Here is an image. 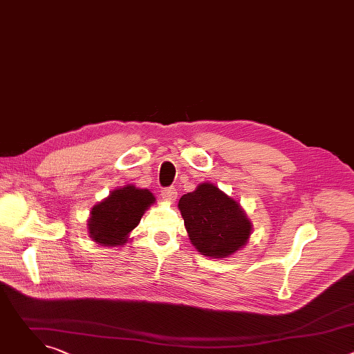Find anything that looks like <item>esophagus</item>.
Here are the masks:
<instances>
[{"label":"esophagus","instance_id":"1","mask_svg":"<svg viewBox=\"0 0 354 354\" xmlns=\"http://www.w3.org/2000/svg\"><path fill=\"white\" fill-rule=\"evenodd\" d=\"M161 196H162V198H164L165 201H168V203H174V201H175L176 197H178V192H176L175 187H167V189H164V190L161 192Z\"/></svg>","mask_w":354,"mask_h":354}]
</instances>
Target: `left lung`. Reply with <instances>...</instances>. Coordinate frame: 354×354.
<instances>
[{"instance_id":"1","label":"left lung","mask_w":354,"mask_h":354,"mask_svg":"<svg viewBox=\"0 0 354 354\" xmlns=\"http://www.w3.org/2000/svg\"><path fill=\"white\" fill-rule=\"evenodd\" d=\"M178 209L192 245L207 258H228L250 238L252 223L238 200L214 183L203 182L183 194Z\"/></svg>"}]
</instances>
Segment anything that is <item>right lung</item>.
I'll list each match as a JSON object with an SVG mask.
<instances>
[{
	"mask_svg": "<svg viewBox=\"0 0 354 354\" xmlns=\"http://www.w3.org/2000/svg\"><path fill=\"white\" fill-rule=\"evenodd\" d=\"M154 203L156 197L148 189L124 185L112 190L108 197L91 209L86 221L89 238L104 246L124 245L129 241V234Z\"/></svg>",
	"mask_w": 354,
	"mask_h": 354,
	"instance_id": "obj_1",
	"label": "right lung"
}]
</instances>
